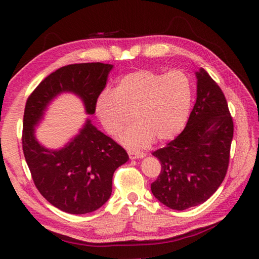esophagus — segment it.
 I'll return each instance as SVG.
<instances>
[{"label":"esophagus","instance_id":"34e87169","mask_svg":"<svg viewBox=\"0 0 259 259\" xmlns=\"http://www.w3.org/2000/svg\"><path fill=\"white\" fill-rule=\"evenodd\" d=\"M146 154L144 152H129L130 159H142Z\"/></svg>","mask_w":259,"mask_h":259}]
</instances>
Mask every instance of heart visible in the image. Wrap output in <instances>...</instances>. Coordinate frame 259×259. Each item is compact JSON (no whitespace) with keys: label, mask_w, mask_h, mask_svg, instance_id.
<instances>
[{"label":"heart","mask_w":259,"mask_h":259,"mask_svg":"<svg viewBox=\"0 0 259 259\" xmlns=\"http://www.w3.org/2000/svg\"><path fill=\"white\" fill-rule=\"evenodd\" d=\"M193 99L191 77L181 69L166 74L152 69H137L122 76L113 91L99 95L95 112L104 129L121 136V143L130 150H142L153 140L164 143L182 133L190 116Z\"/></svg>","instance_id":"heart-1"}]
</instances>
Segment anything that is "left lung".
I'll return each instance as SVG.
<instances>
[{
	"label": "left lung",
	"instance_id": "left-lung-1",
	"mask_svg": "<svg viewBox=\"0 0 259 259\" xmlns=\"http://www.w3.org/2000/svg\"><path fill=\"white\" fill-rule=\"evenodd\" d=\"M196 77L198 96L185 129L153 152L161 171L152 193L175 210L205 202L224 181L230 162L234 125L226 98L203 68Z\"/></svg>",
	"mask_w": 259,
	"mask_h": 259
}]
</instances>
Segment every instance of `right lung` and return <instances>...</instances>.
Here are the masks:
<instances>
[{"label":"right lung","instance_id":"obj_1","mask_svg":"<svg viewBox=\"0 0 259 259\" xmlns=\"http://www.w3.org/2000/svg\"><path fill=\"white\" fill-rule=\"evenodd\" d=\"M112 68L113 65L104 63L60 67L35 88L26 102L21 136L25 160L38 192L61 211L82 214L102 207L112 194L113 174L129 160L128 153L90 121L59 151L41 146L35 139L34 126L48 104L65 91L80 96L87 113L94 114Z\"/></svg>","mask_w":259,"mask_h":259}]
</instances>
